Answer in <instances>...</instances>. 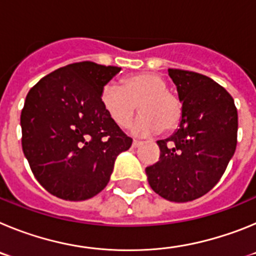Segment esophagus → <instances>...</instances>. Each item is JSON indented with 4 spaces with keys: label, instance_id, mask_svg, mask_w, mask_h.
<instances>
[{
    "label": "esophagus",
    "instance_id": "34e87169",
    "mask_svg": "<svg viewBox=\"0 0 256 256\" xmlns=\"http://www.w3.org/2000/svg\"><path fill=\"white\" fill-rule=\"evenodd\" d=\"M141 144H142L141 141H137V140H134V141H133V144H132V146H133V148H138V146H141Z\"/></svg>",
    "mask_w": 256,
    "mask_h": 256
}]
</instances>
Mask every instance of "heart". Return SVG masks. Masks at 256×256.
Returning <instances> with one entry per match:
<instances>
[{"label":"heart","instance_id":"1","mask_svg":"<svg viewBox=\"0 0 256 256\" xmlns=\"http://www.w3.org/2000/svg\"><path fill=\"white\" fill-rule=\"evenodd\" d=\"M101 104L112 120L122 128L132 123L140 106L142 115L133 126V133L150 136L164 128L173 130L182 116V106L176 94L168 91V83L155 73L126 76L122 87L108 83L101 91Z\"/></svg>","mask_w":256,"mask_h":256}]
</instances>
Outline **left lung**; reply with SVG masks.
I'll return each instance as SVG.
<instances>
[{
	"label": "left lung",
	"mask_w": 256,
	"mask_h": 256,
	"mask_svg": "<svg viewBox=\"0 0 256 256\" xmlns=\"http://www.w3.org/2000/svg\"><path fill=\"white\" fill-rule=\"evenodd\" d=\"M182 102L180 128L158 141L159 162L146 168L162 198L187 202L204 196L226 172L237 144V108L224 88L202 74L168 69Z\"/></svg>",
	"instance_id": "obj_1"
}]
</instances>
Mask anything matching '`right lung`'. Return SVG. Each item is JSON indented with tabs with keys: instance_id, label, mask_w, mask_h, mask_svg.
Returning a JSON list of instances; mask_svg holds the SVG:
<instances>
[{
	"instance_id": "add662e5",
	"label": "right lung",
	"mask_w": 256,
	"mask_h": 256,
	"mask_svg": "<svg viewBox=\"0 0 256 256\" xmlns=\"http://www.w3.org/2000/svg\"><path fill=\"white\" fill-rule=\"evenodd\" d=\"M122 68L74 62L30 88L22 110V146L32 172L51 195L94 198L110 180L116 156L132 144L101 104L104 86Z\"/></svg>"
}]
</instances>
